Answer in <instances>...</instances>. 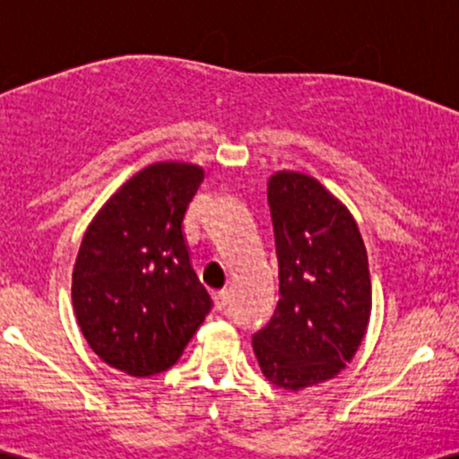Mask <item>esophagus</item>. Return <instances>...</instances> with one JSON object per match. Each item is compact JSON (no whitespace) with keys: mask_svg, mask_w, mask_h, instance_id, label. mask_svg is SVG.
<instances>
[{"mask_svg":"<svg viewBox=\"0 0 459 459\" xmlns=\"http://www.w3.org/2000/svg\"><path fill=\"white\" fill-rule=\"evenodd\" d=\"M213 304H215V308L222 310L226 304H229V291H226V289H220V291H215L213 293Z\"/></svg>","mask_w":459,"mask_h":459,"instance_id":"esophagus-1","label":"esophagus"}]
</instances>
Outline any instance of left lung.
<instances>
[{"instance_id": "left-lung-1", "label": "left lung", "mask_w": 459, "mask_h": 459, "mask_svg": "<svg viewBox=\"0 0 459 459\" xmlns=\"http://www.w3.org/2000/svg\"><path fill=\"white\" fill-rule=\"evenodd\" d=\"M278 256V299L252 336L263 376L284 391L332 380L354 358L371 315L367 247L317 178L276 172L267 183Z\"/></svg>"}]
</instances>
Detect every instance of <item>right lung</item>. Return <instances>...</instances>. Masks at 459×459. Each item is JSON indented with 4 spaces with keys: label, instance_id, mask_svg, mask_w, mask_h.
Segmentation results:
<instances>
[{
    "label": "right lung",
    "instance_id": "right-lung-1",
    "mask_svg": "<svg viewBox=\"0 0 459 459\" xmlns=\"http://www.w3.org/2000/svg\"><path fill=\"white\" fill-rule=\"evenodd\" d=\"M203 178L194 163H152L103 204L79 246L77 324L94 354L129 376L175 365L213 307L183 235Z\"/></svg>",
    "mask_w": 459,
    "mask_h": 459
}]
</instances>
